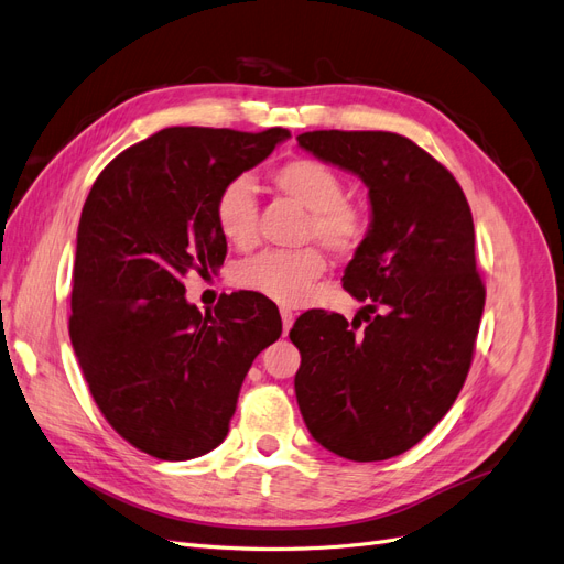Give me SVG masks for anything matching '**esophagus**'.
<instances>
[{
	"instance_id": "esophagus-1",
	"label": "esophagus",
	"mask_w": 564,
	"mask_h": 564,
	"mask_svg": "<svg viewBox=\"0 0 564 564\" xmlns=\"http://www.w3.org/2000/svg\"><path fill=\"white\" fill-rule=\"evenodd\" d=\"M280 315H282V324H284V334H286L289 329H292V324H294V311L292 308H282Z\"/></svg>"
}]
</instances>
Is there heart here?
Listing matches in <instances>:
<instances>
[{"mask_svg":"<svg viewBox=\"0 0 564 564\" xmlns=\"http://www.w3.org/2000/svg\"><path fill=\"white\" fill-rule=\"evenodd\" d=\"M280 193L311 212L305 237L319 240L332 253L348 256L362 247L369 235V218L357 204L344 199L346 185L329 164L313 158H294L272 172ZM214 220L224 240L249 249L259 240V202L249 176H235L220 187L214 202ZM327 270V259L317 247L294 251H261L237 265L235 282L278 303H301Z\"/></svg>","mask_w":564,"mask_h":564,"instance_id":"obj_1","label":"heart"}]
</instances>
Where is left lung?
Segmentation results:
<instances>
[{"label":"left lung","instance_id":"obj_1","mask_svg":"<svg viewBox=\"0 0 564 564\" xmlns=\"http://www.w3.org/2000/svg\"><path fill=\"white\" fill-rule=\"evenodd\" d=\"M296 141L360 176L371 204L344 275L367 303L362 317L348 327L338 313H303L289 332L299 409L324 449L383 460L429 435L468 377L485 308L473 214L447 169L400 133L332 129Z\"/></svg>","mask_w":564,"mask_h":564}]
</instances>
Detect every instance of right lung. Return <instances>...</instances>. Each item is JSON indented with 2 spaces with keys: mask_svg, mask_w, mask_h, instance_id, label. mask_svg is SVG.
Listing matches in <instances>:
<instances>
[{
  "mask_svg": "<svg viewBox=\"0 0 564 564\" xmlns=\"http://www.w3.org/2000/svg\"><path fill=\"white\" fill-rule=\"evenodd\" d=\"M284 139L280 127H169L119 152L84 202L70 340L100 414L150 456L216 449L253 357L282 334L265 296H220L202 315L181 280L224 265L216 195Z\"/></svg>",
  "mask_w": 564,
  "mask_h": 564,
  "instance_id": "right-lung-1",
  "label": "right lung"
}]
</instances>
